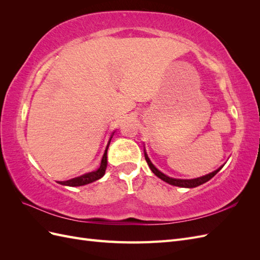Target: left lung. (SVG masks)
I'll return each mask as SVG.
<instances>
[{"label": "left lung", "mask_w": 260, "mask_h": 260, "mask_svg": "<svg viewBox=\"0 0 260 260\" xmlns=\"http://www.w3.org/2000/svg\"><path fill=\"white\" fill-rule=\"evenodd\" d=\"M144 156H145V160H146L147 165L149 166V168H151V170L153 171L154 175H156L159 179L165 181V182H167V183H169L171 185H175V186H180V187H188V188H191V187H196V186H199V185H201L203 183H205V182H207V181H209L212 177L216 176L217 172L221 170V168L223 167V166H221L220 168H218L217 170L210 172V174H208L206 176L200 177V178H195V179H175V178H170V177H168L166 175H164L161 171H159L158 169H157L154 166V165L152 164L151 159L148 158V156H147L145 151H144Z\"/></svg>", "instance_id": "obj_1"}]
</instances>
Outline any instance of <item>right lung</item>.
Masks as SVG:
<instances>
[{"label":"right lung","instance_id":"add662e5","mask_svg":"<svg viewBox=\"0 0 260 260\" xmlns=\"http://www.w3.org/2000/svg\"><path fill=\"white\" fill-rule=\"evenodd\" d=\"M114 133L115 132H113V136H114ZM113 136L111 137V139H109V141H108V144L106 146L105 153L103 155V158H102V161H101V166L98 170L88 172V174H84L80 177H77V178L70 179V180H67V181H59L58 183L62 184V185H67V186H81V185L92 183V182H94V181H96V180H99V179L103 177L105 175V170H106V167H107V149H108L109 143H111V140H112Z\"/></svg>","mask_w":260,"mask_h":260}]
</instances>
